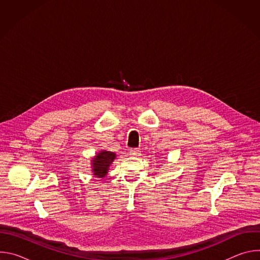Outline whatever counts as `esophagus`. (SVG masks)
Listing matches in <instances>:
<instances>
[{"instance_id":"34e87169","label":"esophagus","mask_w":260,"mask_h":260,"mask_svg":"<svg viewBox=\"0 0 260 260\" xmlns=\"http://www.w3.org/2000/svg\"><path fill=\"white\" fill-rule=\"evenodd\" d=\"M140 150L138 149V148H132V149L129 150V153H131V155H133V156H139L140 155Z\"/></svg>"}]
</instances>
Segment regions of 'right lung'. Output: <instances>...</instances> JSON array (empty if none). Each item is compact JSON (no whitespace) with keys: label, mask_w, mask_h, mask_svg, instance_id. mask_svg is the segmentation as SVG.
Listing matches in <instances>:
<instances>
[{"label":"right lung","mask_w":260,"mask_h":260,"mask_svg":"<svg viewBox=\"0 0 260 260\" xmlns=\"http://www.w3.org/2000/svg\"><path fill=\"white\" fill-rule=\"evenodd\" d=\"M116 158V154L114 152L102 150L99 151L90 160L91 165V175L96 178H104L109 172L110 166L112 165L114 159Z\"/></svg>","instance_id":"1"}]
</instances>
